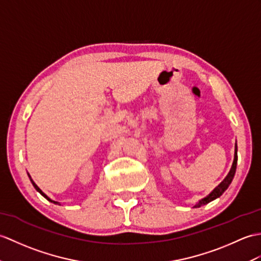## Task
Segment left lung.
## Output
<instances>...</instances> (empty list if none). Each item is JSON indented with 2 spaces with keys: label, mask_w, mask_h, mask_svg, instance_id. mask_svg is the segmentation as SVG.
Masks as SVG:
<instances>
[{
  "label": "left lung",
  "mask_w": 261,
  "mask_h": 261,
  "mask_svg": "<svg viewBox=\"0 0 261 261\" xmlns=\"http://www.w3.org/2000/svg\"><path fill=\"white\" fill-rule=\"evenodd\" d=\"M237 161H238V154H237V143H236V145H234V158H233V162H232L231 169H230L229 173L227 174V177H226L225 179H223L222 182H221L219 186H218V187H216L215 189H214L213 191H211L207 197L201 199L197 204H195V208L201 207V205L207 204V203H209L210 201H213V200H215V199H217V198H219V197L222 195V193L228 189L229 185L231 184V181H232V179H233V177H234L236 169H237Z\"/></svg>",
  "instance_id": "left-lung-1"
}]
</instances>
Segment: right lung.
Wrapping results in <instances>:
<instances>
[{"label": "right lung", "mask_w": 261, "mask_h": 261, "mask_svg": "<svg viewBox=\"0 0 261 261\" xmlns=\"http://www.w3.org/2000/svg\"><path fill=\"white\" fill-rule=\"evenodd\" d=\"M29 177H30V174H29ZM30 180H31V182H32L33 187H34V188H35V189H36V191H38V192H40V193H41V195H42V196H43V197H44V198H45L46 200H48V201H51V202H53V203H59V202H57V201H53V200H51L50 198H48V197H47V196L45 195V193H44L43 191H42V190L40 189V188H39L38 186H36V185H35V182H34V181H33V180L31 179V177H30Z\"/></svg>", "instance_id": "obj_1"}]
</instances>
